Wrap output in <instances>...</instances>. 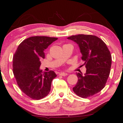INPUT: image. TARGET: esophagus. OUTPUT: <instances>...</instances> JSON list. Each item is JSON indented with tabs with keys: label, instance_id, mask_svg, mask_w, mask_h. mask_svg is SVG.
<instances>
[{
	"label": "esophagus",
	"instance_id": "1",
	"mask_svg": "<svg viewBox=\"0 0 123 123\" xmlns=\"http://www.w3.org/2000/svg\"><path fill=\"white\" fill-rule=\"evenodd\" d=\"M60 75H62V76H67L68 74L67 73H65V72H61L59 73Z\"/></svg>",
	"mask_w": 123,
	"mask_h": 123
}]
</instances>
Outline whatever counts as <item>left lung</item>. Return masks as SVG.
<instances>
[{
  "label": "left lung",
  "mask_w": 123,
  "mask_h": 123,
  "mask_svg": "<svg viewBox=\"0 0 123 123\" xmlns=\"http://www.w3.org/2000/svg\"><path fill=\"white\" fill-rule=\"evenodd\" d=\"M75 42L82 54L86 73H78V80L73 90L83 98L92 97L104 88L109 77L111 56L107 46L98 37L92 35L79 34L68 38Z\"/></svg>",
  "instance_id": "8db88e82"
}]
</instances>
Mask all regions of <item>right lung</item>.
Masks as SVG:
<instances>
[{"label": "right lung", "instance_id": "1", "mask_svg": "<svg viewBox=\"0 0 123 123\" xmlns=\"http://www.w3.org/2000/svg\"><path fill=\"white\" fill-rule=\"evenodd\" d=\"M56 38L35 36L23 40L13 58V71L17 84L25 94L35 100L45 97L50 91L51 81L56 77L54 71L43 72L40 60L44 50Z\"/></svg>", "mask_w": 123, "mask_h": 123}]
</instances>
